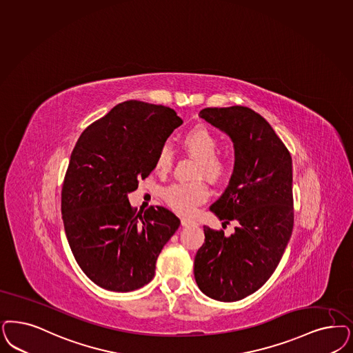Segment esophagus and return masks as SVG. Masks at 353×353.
Here are the masks:
<instances>
[{"mask_svg":"<svg viewBox=\"0 0 353 353\" xmlns=\"http://www.w3.org/2000/svg\"><path fill=\"white\" fill-rule=\"evenodd\" d=\"M194 223V220L189 219V218H183V219H181V224H183V227H189V225H193Z\"/></svg>","mask_w":353,"mask_h":353,"instance_id":"34e87169","label":"esophagus"}]
</instances>
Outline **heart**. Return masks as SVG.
Here are the masks:
<instances>
[{"label": "heart", "mask_w": 353, "mask_h": 353, "mask_svg": "<svg viewBox=\"0 0 353 353\" xmlns=\"http://www.w3.org/2000/svg\"><path fill=\"white\" fill-rule=\"evenodd\" d=\"M181 147L196 160L195 177L203 176L208 181L218 183L228 173L231 158L225 152H218L219 138L205 126L194 128L183 134ZM173 159L174 155L170 145H163L157 154L154 168L158 173L165 174L173 165ZM163 196L173 211L190 215L208 198V188L202 181L172 183L164 189Z\"/></svg>", "instance_id": "1"}]
</instances>
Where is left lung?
I'll return each instance as SVG.
<instances>
[{
	"instance_id": "1",
	"label": "left lung",
	"mask_w": 353,
	"mask_h": 353,
	"mask_svg": "<svg viewBox=\"0 0 353 353\" xmlns=\"http://www.w3.org/2000/svg\"><path fill=\"white\" fill-rule=\"evenodd\" d=\"M199 117L231 137L234 168L230 185L210 207L234 233L205 227L194 278L206 296L224 303L258 291L278 268L293 230L292 158L259 113L248 107L205 108Z\"/></svg>"
}]
</instances>
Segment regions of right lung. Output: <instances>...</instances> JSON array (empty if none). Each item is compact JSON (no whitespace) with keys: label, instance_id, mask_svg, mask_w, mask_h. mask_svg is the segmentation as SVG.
Masks as SVG:
<instances>
[{"label":"right lung","instance_id":"add662e5","mask_svg":"<svg viewBox=\"0 0 353 353\" xmlns=\"http://www.w3.org/2000/svg\"><path fill=\"white\" fill-rule=\"evenodd\" d=\"M181 123L170 107L128 100L75 143L62 183L63 228L77 263L104 290L135 291L150 283L180 227L165 207L137 212L128 194L154 170L160 147Z\"/></svg>","mask_w":353,"mask_h":353}]
</instances>
